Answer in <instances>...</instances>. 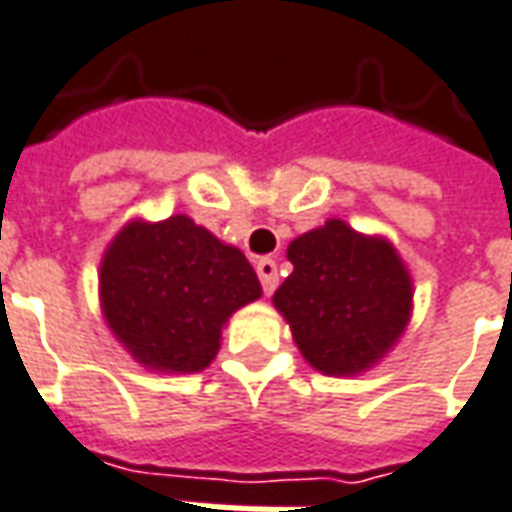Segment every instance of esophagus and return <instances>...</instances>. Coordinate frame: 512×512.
Segmentation results:
<instances>
[{"label": "esophagus", "instance_id": "obj_1", "mask_svg": "<svg viewBox=\"0 0 512 512\" xmlns=\"http://www.w3.org/2000/svg\"><path fill=\"white\" fill-rule=\"evenodd\" d=\"M256 273H259V281H262L264 295H273L275 286H278V267H275L273 259H259Z\"/></svg>", "mask_w": 512, "mask_h": 512}]
</instances>
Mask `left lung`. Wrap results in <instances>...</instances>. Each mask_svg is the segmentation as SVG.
Wrapping results in <instances>:
<instances>
[{"label": "left lung", "mask_w": 512, "mask_h": 512, "mask_svg": "<svg viewBox=\"0 0 512 512\" xmlns=\"http://www.w3.org/2000/svg\"><path fill=\"white\" fill-rule=\"evenodd\" d=\"M286 256L295 270L273 303L314 369L355 375L397 342L411 317V278L389 242L328 220Z\"/></svg>", "instance_id": "8db88e82"}]
</instances>
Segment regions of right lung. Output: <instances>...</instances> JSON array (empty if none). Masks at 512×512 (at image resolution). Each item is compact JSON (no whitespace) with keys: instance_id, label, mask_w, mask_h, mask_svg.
Listing matches in <instances>:
<instances>
[{"instance_id":"right-lung-1","label":"right lung","mask_w":512,"mask_h":512,"mask_svg":"<svg viewBox=\"0 0 512 512\" xmlns=\"http://www.w3.org/2000/svg\"><path fill=\"white\" fill-rule=\"evenodd\" d=\"M101 308L112 333L148 369L201 372L223 322L262 295L242 250L190 217L129 223L101 262Z\"/></svg>"}]
</instances>
